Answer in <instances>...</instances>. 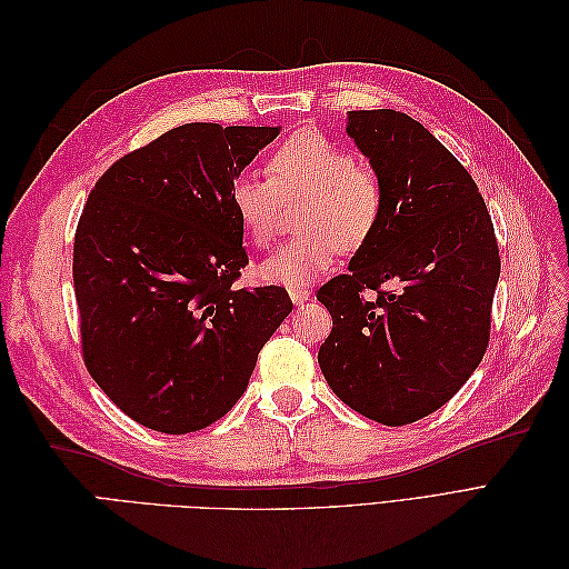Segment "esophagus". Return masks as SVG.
Masks as SVG:
<instances>
[{
	"instance_id": "esophagus-1",
	"label": "esophagus",
	"mask_w": 569,
	"mask_h": 569,
	"mask_svg": "<svg viewBox=\"0 0 569 569\" xmlns=\"http://www.w3.org/2000/svg\"><path fill=\"white\" fill-rule=\"evenodd\" d=\"M308 295H311V291H308L306 287H289V299L295 301L297 306H301L303 301H308Z\"/></svg>"
}]
</instances>
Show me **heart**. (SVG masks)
<instances>
[{"label":"heart","mask_w":569,"mask_h":569,"mask_svg":"<svg viewBox=\"0 0 569 569\" xmlns=\"http://www.w3.org/2000/svg\"><path fill=\"white\" fill-rule=\"evenodd\" d=\"M268 180L237 176L230 203L256 247H270L280 201L303 199L297 211L301 232L258 266V274L284 287H306L335 263L337 251L353 253L375 237L385 213V187L368 163L320 130L295 132L274 144Z\"/></svg>","instance_id":"b5f03b06"}]
</instances>
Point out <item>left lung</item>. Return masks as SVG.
Listing matches in <instances>:
<instances>
[{
  "label": "left lung",
  "instance_id": "left-lung-1",
  "mask_svg": "<svg viewBox=\"0 0 569 569\" xmlns=\"http://www.w3.org/2000/svg\"><path fill=\"white\" fill-rule=\"evenodd\" d=\"M347 120L382 180L385 213L349 272L318 289L332 316L318 363L349 408L401 427L453 399L485 358L501 258L472 176L432 132L393 109Z\"/></svg>",
  "mask_w": 569,
  "mask_h": 569
}]
</instances>
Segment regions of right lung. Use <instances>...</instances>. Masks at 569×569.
<instances>
[{
    "instance_id": "add662e5",
    "label": "right lung",
    "mask_w": 569,
    "mask_h": 569,
    "mask_svg": "<svg viewBox=\"0 0 569 569\" xmlns=\"http://www.w3.org/2000/svg\"><path fill=\"white\" fill-rule=\"evenodd\" d=\"M280 128L187 123L118 159L73 244L82 358L128 418L197 432L242 399L291 313L284 287L234 289L249 263L234 178Z\"/></svg>"
}]
</instances>
